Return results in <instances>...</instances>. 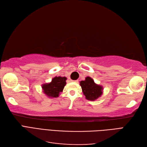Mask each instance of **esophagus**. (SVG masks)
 Masks as SVG:
<instances>
[{"instance_id": "1", "label": "esophagus", "mask_w": 147, "mask_h": 147, "mask_svg": "<svg viewBox=\"0 0 147 147\" xmlns=\"http://www.w3.org/2000/svg\"><path fill=\"white\" fill-rule=\"evenodd\" d=\"M71 82H78V80H70Z\"/></svg>"}]
</instances>
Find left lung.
Listing matches in <instances>:
<instances>
[{
    "mask_svg": "<svg viewBox=\"0 0 147 147\" xmlns=\"http://www.w3.org/2000/svg\"><path fill=\"white\" fill-rule=\"evenodd\" d=\"M80 84L87 100H95L100 97L103 92V87L95 83L93 79L90 77H87L84 80L81 81Z\"/></svg>",
    "mask_w": 147,
    "mask_h": 147,
    "instance_id": "obj_1",
    "label": "left lung"
}]
</instances>
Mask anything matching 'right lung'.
<instances>
[{
    "mask_svg": "<svg viewBox=\"0 0 147 147\" xmlns=\"http://www.w3.org/2000/svg\"><path fill=\"white\" fill-rule=\"evenodd\" d=\"M67 78L64 77H55L52 79L50 83L43 84L42 88L43 92L50 98L57 97L60 92H63L66 84Z\"/></svg>",
    "mask_w": 147,
    "mask_h": 147,
    "instance_id": "add662e5",
    "label": "right lung"
}]
</instances>
